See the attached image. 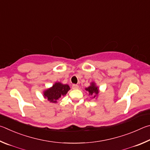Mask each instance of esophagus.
Returning <instances> with one entry per match:
<instances>
[{
	"mask_svg": "<svg viewBox=\"0 0 150 150\" xmlns=\"http://www.w3.org/2000/svg\"><path fill=\"white\" fill-rule=\"evenodd\" d=\"M72 89H74V90H77V89L79 88V86H78V85L77 84H73L72 86Z\"/></svg>",
	"mask_w": 150,
	"mask_h": 150,
	"instance_id": "1",
	"label": "esophagus"
}]
</instances>
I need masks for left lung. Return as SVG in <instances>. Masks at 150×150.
<instances>
[{
    "label": "left lung",
    "mask_w": 150,
    "mask_h": 150,
    "mask_svg": "<svg viewBox=\"0 0 150 150\" xmlns=\"http://www.w3.org/2000/svg\"><path fill=\"white\" fill-rule=\"evenodd\" d=\"M86 90L88 91L89 92V95L93 96V98H95L96 95H98L99 93V90L98 87H96L95 83H91V85L90 86H89L88 88H86Z\"/></svg>",
    "instance_id": "1"
}]
</instances>
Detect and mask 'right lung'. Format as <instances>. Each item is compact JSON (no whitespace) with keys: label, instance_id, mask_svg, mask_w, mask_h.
I'll list each match as a JSON object with an SVG mask.
<instances>
[{"label":"right lung","instance_id":"obj_1","mask_svg":"<svg viewBox=\"0 0 150 150\" xmlns=\"http://www.w3.org/2000/svg\"><path fill=\"white\" fill-rule=\"evenodd\" d=\"M70 90L68 85L62 84L59 82L55 83L52 87L47 90L44 92V97L50 102L57 103V100L62 96L67 94L68 91Z\"/></svg>","mask_w":150,"mask_h":150}]
</instances>
